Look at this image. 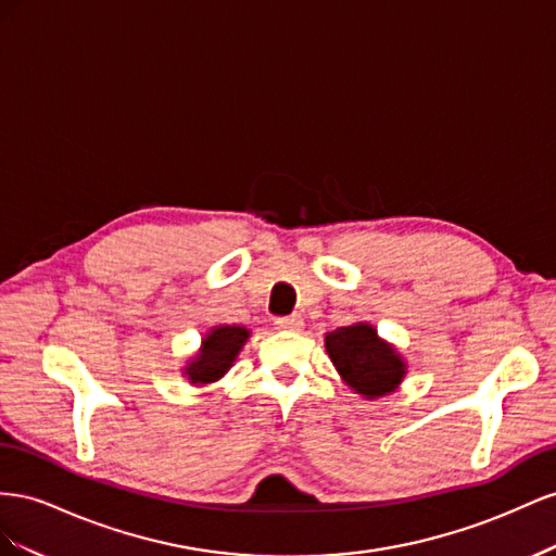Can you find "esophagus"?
Listing matches in <instances>:
<instances>
[{"label":"esophagus","instance_id":"esophagus-1","mask_svg":"<svg viewBox=\"0 0 556 556\" xmlns=\"http://www.w3.org/2000/svg\"><path fill=\"white\" fill-rule=\"evenodd\" d=\"M275 328L277 330H300V328H303V316H300V314L279 316V319H275Z\"/></svg>","mask_w":556,"mask_h":556}]
</instances>
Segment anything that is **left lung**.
Wrapping results in <instances>:
<instances>
[{
  "mask_svg": "<svg viewBox=\"0 0 556 556\" xmlns=\"http://www.w3.org/2000/svg\"><path fill=\"white\" fill-rule=\"evenodd\" d=\"M326 352L340 377L366 399H379L399 389L405 361L377 336L370 324L342 326L326 336Z\"/></svg>",
  "mask_w": 556,
  "mask_h": 556,
  "instance_id": "1",
  "label": "left lung"
}]
</instances>
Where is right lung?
Returning <instances> with one entry per match:
<instances>
[{"mask_svg": "<svg viewBox=\"0 0 556 556\" xmlns=\"http://www.w3.org/2000/svg\"><path fill=\"white\" fill-rule=\"evenodd\" d=\"M247 340L249 330L244 326H214L202 338L200 352L184 368L188 382L202 387L224 377L232 368V363L237 354L242 352Z\"/></svg>", "mask_w": 556, "mask_h": 556, "instance_id": "obj_1", "label": "right lung"}]
</instances>
